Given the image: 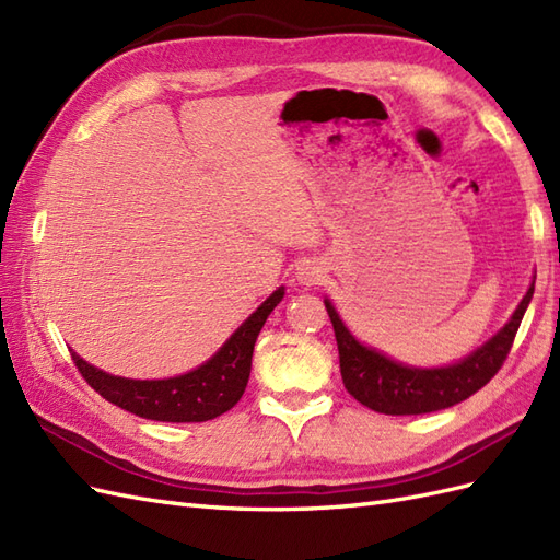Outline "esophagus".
<instances>
[{"label": "esophagus", "instance_id": "1", "mask_svg": "<svg viewBox=\"0 0 560 560\" xmlns=\"http://www.w3.org/2000/svg\"><path fill=\"white\" fill-rule=\"evenodd\" d=\"M295 277L303 285H319L326 279V269L319 260H305L300 262Z\"/></svg>", "mask_w": 560, "mask_h": 560}]
</instances>
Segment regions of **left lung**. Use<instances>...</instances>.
<instances>
[{"instance_id":"1","label":"left lung","mask_w":560,"mask_h":560,"mask_svg":"<svg viewBox=\"0 0 560 560\" xmlns=\"http://www.w3.org/2000/svg\"><path fill=\"white\" fill-rule=\"evenodd\" d=\"M533 293L535 281L521 300V305L515 307L509 324L497 336H492L476 352H470L466 360L440 369H413L397 364L390 357L362 346L342 324L331 300H324L336 331L342 383H346L348 393L357 402L378 413H390V417L430 413L464 402L482 385L490 383L501 364H504Z\"/></svg>"}]
</instances>
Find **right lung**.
Listing matches in <instances>:
<instances>
[{"mask_svg":"<svg viewBox=\"0 0 560 560\" xmlns=\"http://www.w3.org/2000/svg\"><path fill=\"white\" fill-rule=\"evenodd\" d=\"M281 298L283 285L236 328V334L224 342L218 354H212L206 364H200L189 374L163 381H135L110 376L106 371L80 360L75 352L73 362L82 378L98 395L141 419L165 423L210 421L232 409L246 390L255 340L260 336L271 310L281 303Z\"/></svg>","mask_w":560,"mask_h":560,"instance_id":"add662e5","label":"right lung"}]
</instances>
